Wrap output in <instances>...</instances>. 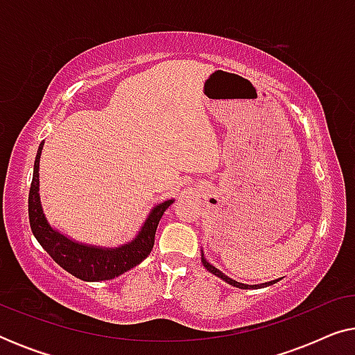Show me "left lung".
Here are the masks:
<instances>
[{
	"instance_id": "1",
	"label": "left lung",
	"mask_w": 355,
	"mask_h": 355,
	"mask_svg": "<svg viewBox=\"0 0 355 355\" xmlns=\"http://www.w3.org/2000/svg\"><path fill=\"white\" fill-rule=\"evenodd\" d=\"M202 263H203V266H205V268H207L208 271H210V273H213V275H216V276H218V278L225 279L227 284H231V286H236V288H241V289H250V288H261V286H263V288H265V286L275 284V283H276V281H278V279H276V281H270V283H263V284H257V286H249V284H242V283H237V281H234V279L227 278V276H226V275H223L220 270H218V268H215V266H213V265H210V263H208V261H207V259H205V257H203V254H202Z\"/></svg>"
}]
</instances>
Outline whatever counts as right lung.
<instances>
[{
    "label": "right lung",
    "mask_w": 355,
    "mask_h": 355,
    "mask_svg": "<svg viewBox=\"0 0 355 355\" xmlns=\"http://www.w3.org/2000/svg\"><path fill=\"white\" fill-rule=\"evenodd\" d=\"M42 148L43 142L38 147L35 164H33V178L31 192H28V221H31L33 236L48 252V255L67 273L82 281L113 279L147 259L153 249L158 223L174 200H166L155 207L139 236L129 244L116 247V249L79 244L53 230L43 215L40 196H38V166H40Z\"/></svg>",
    "instance_id": "add662e5"
}]
</instances>
